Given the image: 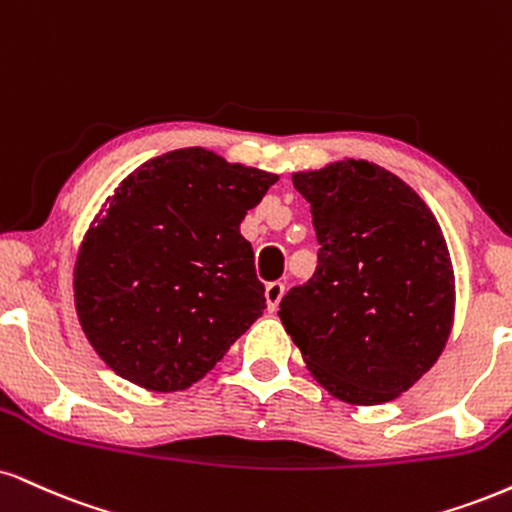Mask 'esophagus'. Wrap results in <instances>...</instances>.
<instances>
[{"mask_svg":"<svg viewBox=\"0 0 512 512\" xmlns=\"http://www.w3.org/2000/svg\"><path fill=\"white\" fill-rule=\"evenodd\" d=\"M283 291H286V286H283L281 281L267 283V288H264V300H267V310H269V312L279 310V303H281V298H283Z\"/></svg>","mask_w":512,"mask_h":512,"instance_id":"1","label":"esophagus"}]
</instances>
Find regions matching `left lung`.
<instances>
[{
	"label": "left lung",
	"mask_w": 512,
	"mask_h": 512,
	"mask_svg": "<svg viewBox=\"0 0 512 512\" xmlns=\"http://www.w3.org/2000/svg\"><path fill=\"white\" fill-rule=\"evenodd\" d=\"M319 240L317 272L281 300V324L319 386L381 405L415 386L446 348L455 274L427 202L367 159L295 171Z\"/></svg>",
	"instance_id": "left-lung-1"
}]
</instances>
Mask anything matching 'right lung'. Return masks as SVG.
<instances>
[{
    "label": "right lung",
    "instance_id": "1",
    "mask_svg": "<svg viewBox=\"0 0 512 512\" xmlns=\"http://www.w3.org/2000/svg\"><path fill=\"white\" fill-rule=\"evenodd\" d=\"M279 176L183 147L131 171L90 221L73 303L104 365L140 389L200 381L262 317L240 221Z\"/></svg>",
    "mask_w": 512,
    "mask_h": 512
}]
</instances>
